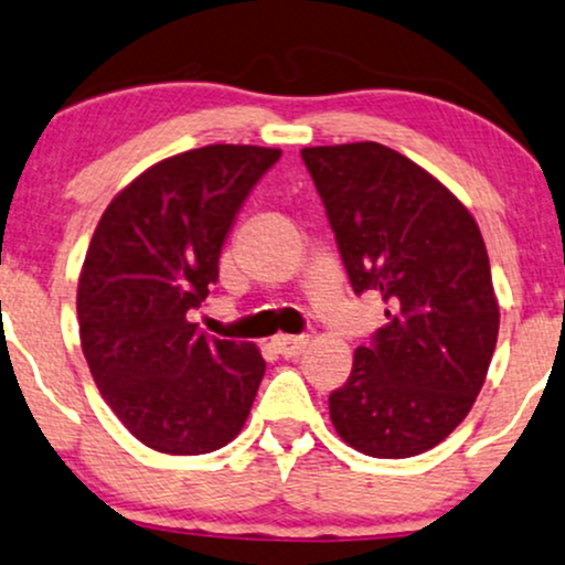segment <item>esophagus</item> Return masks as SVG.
Wrapping results in <instances>:
<instances>
[{
	"label": "esophagus",
	"instance_id": "obj_1",
	"mask_svg": "<svg viewBox=\"0 0 565 565\" xmlns=\"http://www.w3.org/2000/svg\"><path fill=\"white\" fill-rule=\"evenodd\" d=\"M307 344H310L307 335H278V339H274V349L284 360H297L299 354H305Z\"/></svg>",
	"mask_w": 565,
	"mask_h": 565
}]
</instances>
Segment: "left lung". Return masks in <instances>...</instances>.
I'll use <instances>...</instances> for the list:
<instances>
[{
	"label": "left lung",
	"mask_w": 565,
	"mask_h": 565,
	"mask_svg": "<svg viewBox=\"0 0 565 565\" xmlns=\"http://www.w3.org/2000/svg\"><path fill=\"white\" fill-rule=\"evenodd\" d=\"M356 295L377 291L388 323L356 347L328 396L341 440L406 459L448 438L472 409L495 352L490 260L467 205L381 142L302 148Z\"/></svg>",
	"instance_id": "1"
}]
</instances>
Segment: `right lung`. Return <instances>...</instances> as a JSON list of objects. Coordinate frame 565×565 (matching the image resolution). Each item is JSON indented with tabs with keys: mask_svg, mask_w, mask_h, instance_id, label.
<instances>
[{
	"mask_svg": "<svg viewBox=\"0 0 565 565\" xmlns=\"http://www.w3.org/2000/svg\"><path fill=\"white\" fill-rule=\"evenodd\" d=\"M278 148L205 146L146 169L111 200L77 281L81 347L119 423L171 456L237 438L266 373L258 347L213 339L188 312Z\"/></svg>",
	"mask_w": 565,
	"mask_h": 565,
	"instance_id": "obj_1",
	"label": "right lung"
}]
</instances>
